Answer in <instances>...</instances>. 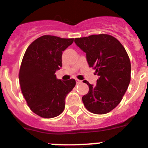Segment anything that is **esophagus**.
Instances as JSON below:
<instances>
[{"mask_svg":"<svg viewBox=\"0 0 148 148\" xmlns=\"http://www.w3.org/2000/svg\"><path fill=\"white\" fill-rule=\"evenodd\" d=\"M75 82H76V84H81V83L82 82V81H81V80H79V79H75Z\"/></svg>","mask_w":148,"mask_h":148,"instance_id":"1","label":"esophagus"}]
</instances>
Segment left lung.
Listing matches in <instances>:
<instances>
[{
    "label": "left lung",
    "instance_id": "obj_1",
    "mask_svg": "<svg viewBox=\"0 0 148 148\" xmlns=\"http://www.w3.org/2000/svg\"><path fill=\"white\" fill-rule=\"evenodd\" d=\"M75 42L86 53L88 65L99 76L96 86L84 81L89 87L82 97L84 106L93 114L108 113L121 103L130 82L128 54L115 37L105 34L75 38Z\"/></svg>",
    "mask_w": 148,
    "mask_h": 148
}]
</instances>
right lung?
<instances>
[{"instance_id":"right-lung-1","label":"right lung","mask_w":148,"mask_h":148,"mask_svg":"<svg viewBox=\"0 0 148 148\" xmlns=\"http://www.w3.org/2000/svg\"><path fill=\"white\" fill-rule=\"evenodd\" d=\"M51 35L37 38L27 47L20 66L21 92L34 113L43 118L60 115L65 98L75 86V80L58 79L56 70L62 66V51L73 42Z\"/></svg>"}]
</instances>
